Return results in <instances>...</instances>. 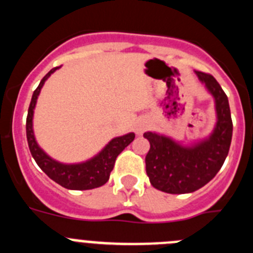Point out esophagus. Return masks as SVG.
<instances>
[{
	"label": "esophagus",
	"mask_w": 253,
	"mask_h": 253,
	"mask_svg": "<svg viewBox=\"0 0 253 253\" xmlns=\"http://www.w3.org/2000/svg\"><path fill=\"white\" fill-rule=\"evenodd\" d=\"M147 128V123L146 122H139L137 124V126H135V131H137V134H142L143 131L146 130Z\"/></svg>",
	"instance_id": "1"
}]
</instances>
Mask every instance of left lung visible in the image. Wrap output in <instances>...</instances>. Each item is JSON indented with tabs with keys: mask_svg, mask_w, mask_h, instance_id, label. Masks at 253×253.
<instances>
[{
	"mask_svg": "<svg viewBox=\"0 0 253 253\" xmlns=\"http://www.w3.org/2000/svg\"><path fill=\"white\" fill-rule=\"evenodd\" d=\"M195 73L215 102L216 124L209 137L184 146L163 134H143L151 144L147 175L152 186L163 193L189 194L207 185L222 169L231 147L233 124L227 95L213 76Z\"/></svg>",
	"mask_w": 253,
	"mask_h": 253,
	"instance_id": "1",
	"label": "left lung"
}]
</instances>
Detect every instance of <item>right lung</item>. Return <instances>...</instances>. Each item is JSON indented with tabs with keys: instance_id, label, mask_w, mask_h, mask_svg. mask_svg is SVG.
<instances>
[{
	"instance_id": "obj_1",
	"label": "right lung",
	"mask_w": 253,
	"mask_h": 253,
	"mask_svg": "<svg viewBox=\"0 0 253 253\" xmlns=\"http://www.w3.org/2000/svg\"><path fill=\"white\" fill-rule=\"evenodd\" d=\"M60 67L50 69L40 81L39 86L33 93L30 106H29L28 118H26V138H28L29 149L31 156L38 163V166L45 172L48 177L55 181L60 186L69 190H91L105 185L110 177V172L114 169L116 157L123 152L125 147H128L135 138L134 133H128L122 137H116L107 143L101 149V152L96 154L95 157L90 158L86 162L81 163H62L49 157L48 154L40 148L35 139L34 130H33V118H34V109L37 105L38 96L43 84Z\"/></svg>"
}]
</instances>
